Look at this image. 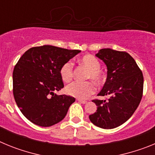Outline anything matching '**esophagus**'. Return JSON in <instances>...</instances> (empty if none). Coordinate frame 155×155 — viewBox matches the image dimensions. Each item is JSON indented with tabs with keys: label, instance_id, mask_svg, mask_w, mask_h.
Masks as SVG:
<instances>
[{
	"label": "esophagus",
	"instance_id": "1",
	"mask_svg": "<svg viewBox=\"0 0 155 155\" xmlns=\"http://www.w3.org/2000/svg\"><path fill=\"white\" fill-rule=\"evenodd\" d=\"M78 102H80V103H81V104H85V103H87V101H85V100L78 99Z\"/></svg>",
	"mask_w": 155,
	"mask_h": 155
}]
</instances>
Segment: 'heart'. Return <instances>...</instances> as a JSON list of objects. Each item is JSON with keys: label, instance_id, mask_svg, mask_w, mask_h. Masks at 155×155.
Listing matches in <instances>:
<instances>
[{"label": "heart", "instance_id": "heart-1", "mask_svg": "<svg viewBox=\"0 0 155 155\" xmlns=\"http://www.w3.org/2000/svg\"><path fill=\"white\" fill-rule=\"evenodd\" d=\"M80 63L89 70L87 78H91L94 84H100L104 80V74L100 71V62L96 57L91 55L84 56L80 60ZM60 74L64 81L69 82L73 78V64L71 62H67L61 67ZM95 91V87L91 82H72L66 87V92L69 95L76 98H87Z\"/></svg>", "mask_w": 155, "mask_h": 155}]
</instances>
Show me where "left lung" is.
<instances>
[{"mask_svg":"<svg viewBox=\"0 0 155 155\" xmlns=\"http://www.w3.org/2000/svg\"><path fill=\"white\" fill-rule=\"evenodd\" d=\"M95 56L107 67V78L98 95L109 98L93 100L98 107L89 120L100 128H116L130 118L138 107L143 94V74L127 52L105 48Z\"/></svg>","mask_w":155,"mask_h":155,"instance_id":"1","label":"left lung"}]
</instances>
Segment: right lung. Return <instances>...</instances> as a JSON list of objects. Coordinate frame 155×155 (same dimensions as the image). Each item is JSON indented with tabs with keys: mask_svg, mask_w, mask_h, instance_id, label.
Wrapping results in <instances>:
<instances>
[{
	"mask_svg": "<svg viewBox=\"0 0 155 155\" xmlns=\"http://www.w3.org/2000/svg\"><path fill=\"white\" fill-rule=\"evenodd\" d=\"M80 52L44 45L31 48L19 59L13 71L14 97L32 124L51 127L66 116L75 98L54 91L64 87L61 67Z\"/></svg>",
	"mask_w": 155,
	"mask_h": 155,
	"instance_id": "right-lung-1",
	"label": "right lung"
}]
</instances>
